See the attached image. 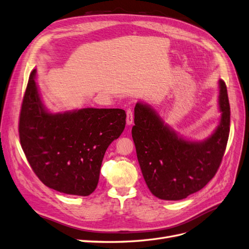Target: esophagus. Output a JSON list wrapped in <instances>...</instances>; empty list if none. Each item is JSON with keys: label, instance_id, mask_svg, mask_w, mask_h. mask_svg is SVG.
<instances>
[{"label": "esophagus", "instance_id": "obj_1", "mask_svg": "<svg viewBox=\"0 0 249 249\" xmlns=\"http://www.w3.org/2000/svg\"><path fill=\"white\" fill-rule=\"evenodd\" d=\"M126 123L127 125H131L133 123V113L131 109H127L126 110Z\"/></svg>", "mask_w": 249, "mask_h": 249}]
</instances>
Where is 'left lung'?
Here are the masks:
<instances>
[{
    "label": "left lung",
    "instance_id": "left-lung-1",
    "mask_svg": "<svg viewBox=\"0 0 249 249\" xmlns=\"http://www.w3.org/2000/svg\"><path fill=\"white\" fill-rule=\"evenodd\" d=\"M221 123L201 143L178 138L147 105L134 107L132 139L147 187L160 199L180 200L207 186L221 165L229 141L231 107L225 82L220 80Z\"/></svg>",
    "mask_w": 249,
    "mask_h": 249
}]
</instances>
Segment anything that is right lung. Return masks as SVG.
<instances>
[{
  "label": "right lung",
  "mask_w": 249,
  "mask_h": 249,
  "mask_svg": "<svg viewBox=\"0 0 249 249\" xmlns=\"http://www.w3.org/2000/svg\"><path fill=\"white\" fill-rule=\"evenodd\" d=\"M33 70L20 107L18 133L27 160L47 187L89 196L97 188L106 149L123 132L119 108H82L52 115L45 110Z\"/></svg>",
  "instance_id": "obj_1"
}]
</instances>
